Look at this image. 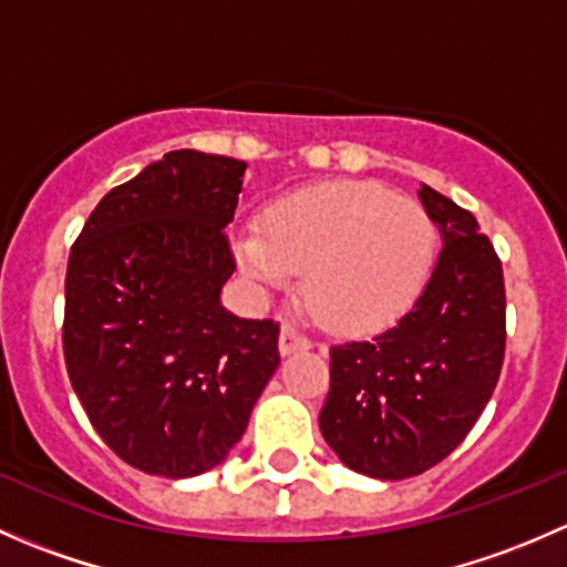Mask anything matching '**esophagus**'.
<instances>
[{"label":"esophagus","instance_id":"obj_1","mask_svg":"<svg viewBox=\"0 0 567 567\" xmlns=\"http://www.w3.org/2000/svg\"><path fill=\"white\" fill-rule=\"evenodd\" d=\"M312 342L310 337L301 334L299 329H296L293 323H285L282 331H279V353L282 357H290V353H299V351H307Z\"/></svg>","mask_w":567,"mask_h":567}]
</instances>
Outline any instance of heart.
<instances>
[{"mask_svg":"<svg viewBox=\"0 0 567 567\" xmlns=\"http://www.w3.org/2000/svg\"><path fill=\"white\" fill-rule=\"evenodd\" d=\"M439 233L416 199L379 183L334 181L301 188L266 210L260 230L233 238L257 290L301 293L326 329L370 331L403 316L436 266Z\"/></svg>","mask_w":567,"mask_h":567,"instance_id":"1","label":"heart"}]
</instances>
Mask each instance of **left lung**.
I'll list each match as a JSON object with an SVG mask.
<instances>
[{"label": "left lung", "instance_id": "obj_1", "mask_svg": "<svg viewBox=\"0 0 567 567\" xmlns=\"http://www.w3.org/2000/svg\"><path fill=\"white\" fill-rule=\"evenodd\" d=\"M442 233L431 279L409 312L370 340L331 346L320 433L337 458L405 480L447 458L494 394L505 359V279L477 219L422 183Z\"/></svg>", "mask_w": 567, "mask_h": 567}]
</instances>
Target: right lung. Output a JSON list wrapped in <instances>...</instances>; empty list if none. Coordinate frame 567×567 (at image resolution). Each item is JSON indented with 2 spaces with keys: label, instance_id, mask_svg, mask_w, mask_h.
<instances>
[{
  "label": "right lung",
  "instance_id": "1",
  "mask_svg": "<svg viewBox=\"0 0 567 567\" xmlns=\"http://www.w3.org/2000/svg\"><path fill=\"white\" fill-rule=\"evenodd\" d=\"M244 173L238 158L167 153L112 188L71 249L68 375L99 436L145 474L219 466L279 368V323L221 307Z\"/></svg>",
  "mask_w": 567,
  "mask_h": 567
}]
</instances>
